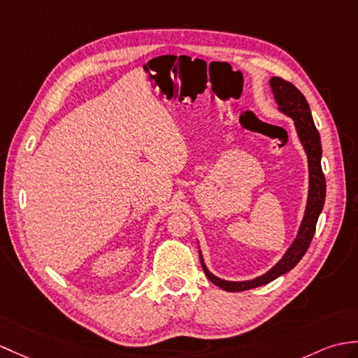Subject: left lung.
I'll return each instance as SVG.
<instances>
[{
  "instance_id": "8db88e82",
  "label": "left lung",
  "mask_w": 358,
  "mask_h": 358,
  "mask_svg": "<svg viewBox=\"0 0 358 358\" xmlns=\"http://www.w3.org/2000/svg\"><path fill=\"white\" fill-rule=\"evenodd\" d=\"M270 85L273 90L274 99L280 108V111L287 113L289 117L294 120L296 129L299 138H301L302 145L308 155V168H310V194H308V203H306L305 217L302 221V226L299 229L297 238L294 239L293 245L288 248V252L284 255V257L274 265V267L267 271L262 276L256 278L253 280L247 282H229L222 280L206 268L203 262L201 253H199V261H201L204 274L209 278L210 282L215 285L226 289L230 293L244 292V289H252L256 287H261L268 284V282L274 280L276 278L285 274L292 268H294L297 262L302 259L303 255L308 250L311 244V239L315 231V224H317L319 215L325 204V195H327V181L325 176L322 171V145H320V136L319 131L315 128L313 115L310 111V105L306 102L305 96L299 91L292 82H288L282 78H271Z\"/></svg>"
}]
</instances>
